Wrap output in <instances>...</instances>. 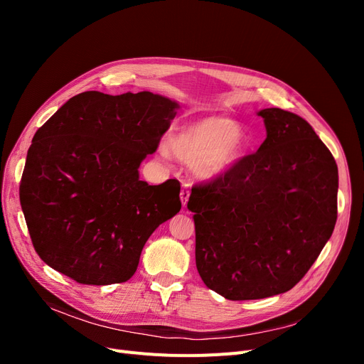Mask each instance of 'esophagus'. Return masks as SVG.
Here are the masks:
<instances>
[{
    "label": "esophagus",
    "mask_w": 364,
    "mask_h": 364,
    "mask_svg": "<svg viewBox=\"0 0 364 364\" xmlns=\"http://www.w3.org/2000/svg\"><path fill=\"white\" fill-rule=\"evenodd\" d=\"M180 196H181V202H183V206H186V203H187V200H188V196H190V187H188V184H184V186H183Z\"/></svg>",
    "instance_id": "1"
}]
</instances>
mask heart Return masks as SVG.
Returning <instances> with one entry per match:
<instances>
[{
  "label": "heart",
  "mask_w": 364,
  "mask_h": 364,
  "mask_svg": "<svg viewBox=\"0 0 364 364\" xmlns=\"http://www.w3.org/2000/svg\"><path fill=\"white\" fill-rule=\"evenodd\" d=\"M242 147V128L224 117H206L183 124L168 140V150L192 164L200 178L220 176L237 159Z\"/></svg>",
  "instance_id": "b5f03b06"
}]
</instances>
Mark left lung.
<instances>
[{"label":"left lung","mask_w":364,"mask_h":364,"mask_svg":"<svg viewBox=\"0 0 364 364\" xmlns=\"http://www.w3.org/2000/svg\"><path fill=\"white\" fill-rule=\"evenodd\" d=\"M267 139L224 174L196 184V267L232 301L288 292L335 228L338 166L311 125L279 107L258 112Z\"/></svg>","instance_id":"left-lung-1"}]
</instances>
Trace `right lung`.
I'll list each match as a JSON object with an SVG mask.
<instances>
[{
	"label": "right lung",
	"mask_w": 364,
	"mask_h": 364,
	"mask_svg": "<svg viewBox=\"0 0 364 364\" xmlns=\"http://www.w3.org/2000/svg\"><path fill=\"white\" fill-rule=\"evenodd\" d=\"M177 109L150 91H85L35 132L18 195L32 245L51 269L99 286L136 273L150 235L181 209L177 180L139 178Z\"/></svg>",
	"instance_id": "add662e5"
}]
</instances>
